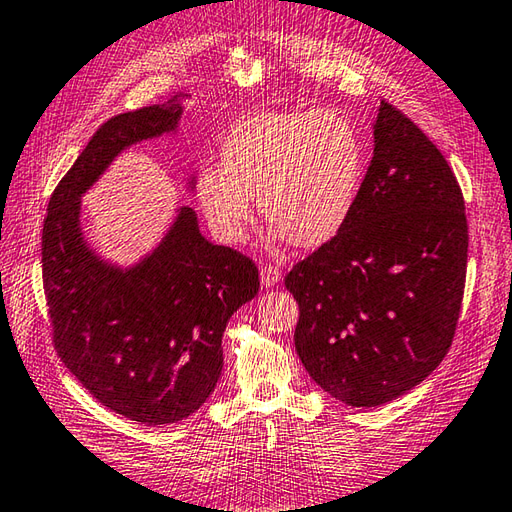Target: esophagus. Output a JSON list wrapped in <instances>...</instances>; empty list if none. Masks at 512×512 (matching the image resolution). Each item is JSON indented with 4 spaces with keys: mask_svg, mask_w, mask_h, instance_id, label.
I'll return each mask as SVG.
<instances>
[{
    "mask_svg": "<svg viewBox=\"0 0 512 512\" xmlns=\"http://www.w3.org/2000/svg\"><path fill=\"white\" fill-rule=\"evenodd\" d=\"M259 277H262V284H264L266 288H270V286H275V284L282 282V270H279V268L273 266V264H264V266H262V273H259Z\"/></svg>",
    "mask_w": 512,
    "mask_h": 512,
    "instance_id": "obj_1",
    "label": "esophagus"
}]
</instances>
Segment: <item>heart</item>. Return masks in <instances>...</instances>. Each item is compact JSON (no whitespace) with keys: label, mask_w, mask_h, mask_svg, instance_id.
<instances>
[{"label":"heart","mask_w":512,"mask_h":512,"mask_svg":"<svg viewBox=\"0 0 512 512\" xmlns=\"http://www.w3.org/2000/svg\"><path fill=\"white\" fill-rule=\"evenodd\" d=\"M366 153L350 119L337 110L257 113L230 126L219 168L195 179V197L213 233L239 244L255 219L253 197L270 224L295 246L333 239L362 188Z\"/></svg>","instance_id":"obj_1"}]
</instances>
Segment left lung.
<instances>
[{"mask_svg":"<svg viewBox=\"0 0 512 512\" xmlns=\"http://www.w3.org/2000/svg\"><path fill=\"white\" fill-rule=\"evenodd\" d=\"M373 135L353 213L284 282L308 375L357 408L408 393L442 364L468 259L464 195L446 157L384 99Z\"/></svg>","mask_w":512,"mask_h":512,"instance_id":"left-lung-1","label":"left lung"}]
</instances>
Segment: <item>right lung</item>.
I'll list each match as a JSON object with an SVG mask.
<instances>
[{"mask_svg":"<svg viewBox=\"0 0 512 512\" xmlns=\"http://www.w3.org/2000/svg\"><path fill=\"white\" fill-rule=\"evenodd\" d=\"M182 106L110 117L62 177L42 230V277L53 344L99 404L133 422H182L222 375L230 315L259 290L250 257L202 237L193 208L164 242L122 270L102 262L79 228V197L130 144L175 130Z\"/></svg>","mask_w":512,"mask_h":512,"instance_id":"obj_1","label":"right lung"}]
</instances>
